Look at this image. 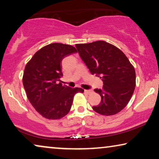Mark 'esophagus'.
I'll return each instance as SVG.
<instances>
[{
  "mask_svg": "<svg viewBox=\"0 0 159 159\" xmlns=\"http://www.w3.org/2000/svg\"><path fill=\"white\" fill-rule=\"evenodd\" d=\"M92 90H84V93H87V94H90V93H92Z\"/></svg>",
  "mask_w": 159,
  "mask_h": 159,
  "instance_id": "esophagus-1",
  "label": "esophagus"
}]
</instances>
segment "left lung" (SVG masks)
Here are the masks:
<instances>
[{
  "mask_svg": "<svg viewBox=\"0 0 159 159\" xmlns=\"http://www.w3.org/2000/svg\"><path fill=\"white\" fill-rule=\"evenodd\" d=\"M76 48L90 73L103 82V88L94 90L101 95V101L93 109L104 116L120 112L129 103L135 88L134 66L120 49L105 41L77 44Z\"/></svg>",
  "mask_w": 159,
  "mask_h": 159,
  "instance_id": "left-lung-1",
  "label": "left lung"
}]
</instances>
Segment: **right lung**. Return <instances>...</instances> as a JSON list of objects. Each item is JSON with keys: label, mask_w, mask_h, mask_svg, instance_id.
Listing matches in <instances>:
<instances>
[{"label": "right lung", "mask_w": 159, "mask_h": 159, "mask_svg": "<svg viewBox=\"0 0 159 159\" xmlns=\"http://www.w3.org/2000/svg\"><path fill=\"white\" fill-rule=\"evenodd\" d=\"M76 52L72 45L51 43L37 51L26 65L22 82L27 98L37 111L48 119L66 116L75 95L84 92L82 88L57 83L63 76V58Z\"/></svg>", "instance_id": "obj_1"}]
</instances>
